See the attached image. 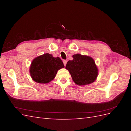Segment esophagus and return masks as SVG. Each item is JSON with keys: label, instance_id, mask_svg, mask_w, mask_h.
Returning <instances> with one entry per match:
<instances>
[{"label": "esophagus", "instance_id": "obj_1", "mask_svg": "<svg viewBox=\"0 0 131 131\" xmlns=\"http://www.w3.org/2000/svg\"><path fill=\"white\" fill-rule=\"evenodd\" d=\"M63 63H64V66H66V64H67V61H66V60H63Z\"/></svg>", "mask_w": 131, "mask_h": 131}]
</instances>
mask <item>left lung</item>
<instances>
[{
    "label": "left lung",
    "mask_w": 131,
    "mask_h": 131,
    "mask_svg": "<svg viewBox=\"0 0 131 131\" xmlns=\"http://www.w3.org/2000/svg\"><path fill=\"white\" fill-rule=\"evenodd\" d=\"M73 60L67 62L66 69L69 71L75 84L87 85L96 80L98 69L92 57L77 53L73 55Z\"/></svg>",
    "instance_id": "8db88e82"
}]
</instances>
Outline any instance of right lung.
Returning a JSON list of instances; mask_svg holds the SVG:
<instances>
[{
    "mask_svg": "<svg viewBox=\"0 0 131 131\" xmlns=\"http://www.w3.org/2000/svg\"><path fill=\"white\" fill-rule=\"evenodd\" d=\"M64 66L59 57L48 53L35 57L31 63L29 73L33 80L39 84H47L56 77L57 71Z\"/></svg>",
    "mask_w": 131,
    "mask_h": 131,
    "instance_id": "1",
    "label": "right lung"
}]
</instances>
